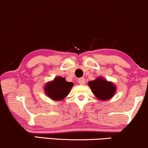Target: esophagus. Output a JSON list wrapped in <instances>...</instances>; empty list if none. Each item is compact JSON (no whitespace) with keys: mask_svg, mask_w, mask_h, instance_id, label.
Returning a JSON list of instances; mask_svg holds the SVG:
<instances>
[{"mask_svg":"<svg viewBox=\"0 0 148 148\" xmlns=\"http://www.w3.org/2000/svg\"><path fill=\"white\" fill-rule=\"evenodd\" d=\"M78 83L80 85H84L86 84V79L84 78H80V79L78 80Z\"/></svg>","mask_w":148,"mask_h":148,"instance_id":"1","label":"esophagus"}]
</instances>
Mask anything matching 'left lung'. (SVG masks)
<instances>
[{
  "mask_svg": "<svg viewBox=\"0 0 148 148\" xmlns=\"http://www.w3.org/2000/svg\"><path fill=\"white\" fill-rule=\"evenodd\" d=\"M92 92L100 101L111 99L116 92V86L111 81H107L103 77H98L88 84Z\"/></svg>",
  "mask_w": 148,
  "mask_h": 148,
  "instance_id": "left-lung-1",
  "label": "left lung"
}]
</instances>
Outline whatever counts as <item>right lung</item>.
Masks as SVG:
<instances>
[{"label":"right lung","instance_id":"add662e5","mask_svg":"<svg viewBox=\"0 0 148 148\" xmlns=\"http://www.w3.org/2000/svg\"><path fill=\"white\" fill-rule=\"evenodd\" d=\"M74 86L72 82H67L65 78L58 76L53 81L47 82L44 87L46 95L53 101L63 100Z\"/></svg>","mask_w":148,"mask_h":148}]
</instances>
